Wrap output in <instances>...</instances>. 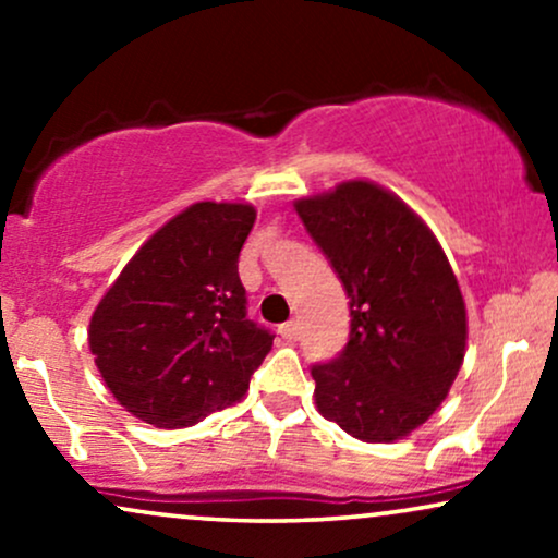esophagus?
<instances>
[{
	"mask_svg": "<svg viewBox=\"0 0 558 558\" xmlns=\"http://www.w3.org/2000/svg\"><path fill=\"white\" fill-rule=\"evenodd\" d=\"M280 336H283L286 341H296V338H299V323H296V319H288V323L280 325Z\"/></svg>",
	"mask_w": 558,
	"mask_h": 558,
	"instance_id": "obj_1",
	"label": "esophagus"
}]
</instances>
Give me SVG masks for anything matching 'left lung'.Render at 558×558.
<instances>
[{
    "label": "left lung",
    "instance_id": "obj_1",
    "mask_svg": "<svg viewBox=\"0 0 558 558\" xmlns=\"http://www.w3.org/2000/svg\"><path fill=\"white\" fill-rule=\"evenodd\" d=\"M293 207L351 310L349 343L312 367L319 414L364 444L399 440L444 403L464 362L457 275L430 228L380 185L345 181Z\"/></svg>",
    "mask_w": 558,
    "mask_h": 558
}]
</instances>
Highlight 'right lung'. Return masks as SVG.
Wrapping results in <instances>:
<instances>
[{
	"instance_id": "obj_1",
	"label": "right lung",
	"mask_w": 558,
	"mask_h": 558,
	"mask_svg": "<svg viewBox=\"0 0 558 558\" xmlns=\"http://www.w3.org/2000/svg\"><path fill=\"white\" fill-rule=\"evenodd\" d=\"M254 220L252 204H191L133 254L94 310V362L133 417L189 427L246 393L275 338L246 317L239 278Z\"/></svg>"
}]
</instances>
